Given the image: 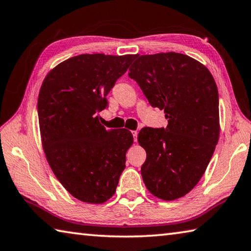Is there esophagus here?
<instances>
[{"label": "esophagus", "instance_id": "esophagus-1", "mask_svg": "<svg viewBox=\"0 0 251 251\" xmlns=\"http://www.w3.org/2000/svg\"><path fill=\"white\" fill-rule=\"evenodd\" d=\"M132 134H133V141L137 142V140H138V132H137V131H133Z\"/></svg>", "mask_w": 251, "mask_h": 251}]
</instances>
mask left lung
I'll return each instance as SVG.
<instances>
[{
	"instance_id": "left-lung-1",
	"label": "left lung",
	"mask_w": 251,
	"mask_h": 251,
	"mask_svg": "<svg viewBox=\"0 0 251 251\" xmlns=\"http://www.w3.org/2000/svg\"><path fill=\"white\" fill-rule=\"evenodd\" d=\"M129 70L149 103L164 110L169 122L166 128L146 126L139 132L147 152L143 182L159 199L177 200L200 182L218 142L216 82L204 65L178 52L135 55Z\"/></svg>"
}]
</instances>
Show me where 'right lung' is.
Listing matches in <instances>:
<instances>
[{"label": "right lung", "instance_id": "1", "mask_svg": "<svg viewBox=\"0 0 251 251\" xmlns=\"http://www.w3.org/2000/svg\"><path fill=\"white\" fill-rule=\"evenodd\" d=\"M135 55L83 54L60 63L44 79L37 112L44 152L57 179L77 200L104 203L118 186L129 130H107L98 113Z\"/></svg>", "mask_w": 251, "mask_h": 251}]
</instances>
